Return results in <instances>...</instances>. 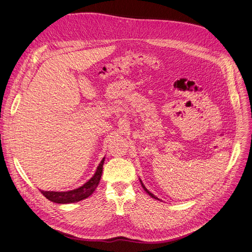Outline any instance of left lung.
Returning <instances> with one entry per match:
<instances>
[{
    "mask_svg": "<svg viewBox=\"0 0 252 252\" xmlns=\"http://www.w3.org/2000/svg\"><path fill=\"white\" fill-rule=\"evenodd\" d=\"M140 182H141V184H142V187L144 188V190H145V191H146V192H147V193H148V194H149V195H150L151 197H154V199H156V200H159V199H158V197H157V196H156L155 194H152V193H151V192L149 191V190H148V189H147L146 187H145V185L143 184V182H142L141 180H140Z\"/></svg>",
    "mask_w": 252,
    "mask_h": 252,
    "instance_id": "left-lung-1",
    "label": "left lung"
}]
</instances>
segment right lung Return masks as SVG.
<instances>
[{
    "label": "right lung",
    "mask_w": 252,
    "mask_h": 252,
    "mask_svg": "<svg viewBox=\"0 0 252 252\" xmlns=\"http://www.w3.org/2000/svg\"><path fill=\"white\" fill-rule=\"evenodd\" d=\"M105 158L101 161V163L98 164L95 173L93 175L89 181H87L85 184L82 185L81 187L69 190V191H44V190H41V193L48 199L49 201L53 203H58V204H70V203H75L82 200H85L86 197L91 195L94 193V190L96 189L98 183H100L101 177H102V172H103V165H104Z\"/></svg>",
    "instance_id": "obj_1"
}]
</instances>
